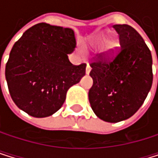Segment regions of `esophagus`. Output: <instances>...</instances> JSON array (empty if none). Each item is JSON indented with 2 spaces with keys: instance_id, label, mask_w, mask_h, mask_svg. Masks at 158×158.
Here are the masks:
<instances>
[{
  "instance_id": "1",
  "label": "esophagus",
  "mask_w": 158,
  "mask_h": 158,
  "mask_svg": "<svg viewBox=\"0 0 158 158\" xmlns=\"http://www.w3.org/2000/svg\"><path fill=\"white\" fill-rule=\"evenodd\" d=\"M90 71H91V66H90L89 64H87V66H86V74L89 75Z\"/></svg>"
}]
</instances>
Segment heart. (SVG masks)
<instances>
[{
    "instance_id": "b5f03b06",
    "label": "heart",
    "mask_w": 158,
    "mask_h": 158,
    "mask_svg": "<svg viewBox=\"0 0 158 158\" xmlns=\"http://www.w3.org/2000/svg\"><path fill=\"white\" fill-rule=\"evenodd\" d=\"M108 34L107 33H100V34H98L96 35L92 40L90 41V47L92 48H98L99 46H101L104 42H106L108 40ZM119 47V42L118 40L116 39H112V40H109L107 43H106V45H105V51L109 52V53H114L118 48Z\"/></svg>"
}]
</instances>
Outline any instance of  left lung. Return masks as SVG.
<instances>
[{"mask_svg": "<svg viewBox=\"0 0 158 158\" xmlns=\"http://www.w3.org/2000/svg\"><path fill=\"white\" fill-rule=\"evenodd\" d=\"M113 27L119 36L120 48L114 56L98 54L90 63L93 85L88 96L98 118L116 123L131 118L143 104L153 83V60L135 28L128 24Z\"/></svg>", "mask_w": 158, "mask_h": 158, "instance_id": "1", "label": "left lung"}]
</instances>
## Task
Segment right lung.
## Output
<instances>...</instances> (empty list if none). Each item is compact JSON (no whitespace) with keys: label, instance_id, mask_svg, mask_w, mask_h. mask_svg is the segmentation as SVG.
Instances as JSON below:
<instances>
[{"label":"right lung","instance_id":"right-lung-1","mask_svg":"<svg viewBox=\"0 0 158 158\" xmlns=\"http://www.w3.org/2000/svg\"><path fill=\"white\" fill-rule=\"evenodd\" d=\"M75 48L71 28L40 23L27 29L15 42L5 66L15 104L34 118L60 110L68 89L85 75V63L73 65L68 60Z\"/></svg>","mask_w":158,"mask_h":158}]
</instances>
